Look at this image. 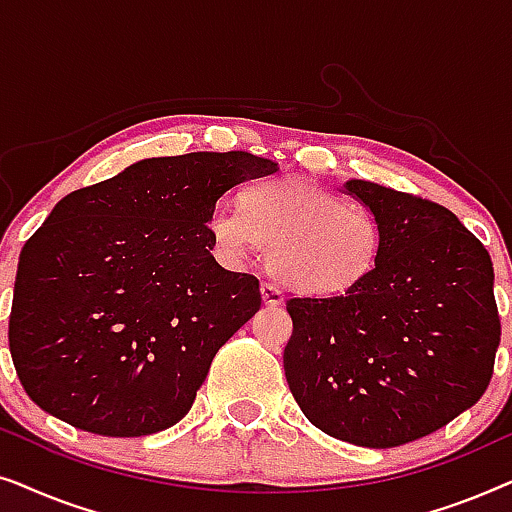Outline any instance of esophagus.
Listing matches in <instances>:
<instances>
[{
    "instance_id": "obj_1",
    "label": "esophagus",
    "mask_w": 512,
    "mask_h": 512,
    "mask_svg": "<svg viewBox=\"0 0 512 512\" xmlns=\"http://www.w3.org/2000/svg\"><path fill=\"white\" fill-rule=\"evenodd\" d=\"M261 293H263V300H265V305H268V307H277V305H282L284 293H282V289H279L277 284H272V282H263V284H261Z\"/></svg>"
}]
</instances>
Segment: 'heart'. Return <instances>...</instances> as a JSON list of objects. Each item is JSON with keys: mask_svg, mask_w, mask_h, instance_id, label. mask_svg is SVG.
Instances as JSON below:
<instances>
[{"mask_svg": "<svg viewBox=\"0 0 512 512\" xmlns=\"http://www.w3.org/2000/svg\"><path fill=\"white\" fill-rule=\"evenodd\" d=\"M216 249L242 258L268 244V265L291 289L340 296L375 270L382 249L380 221L305 179L254 184L240 209L219 202L207 216Z\"/></svg>", "mask_w": 512, "mask_h": 512, "instance_id": "1", "label": "heart"}]
</instances>
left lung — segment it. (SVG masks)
I'll use <instances>...</instances> for the list:
<instances>
[{
    "label": "left lung",
    "instance_id": "1",
    "mask_svg": "<svg viewBox=\"0 0 512 512\" xmlns=\"http://www.w3.org/2000/svg\"><path fill=\"white\" fill-rule=\"evenodd\" d=\"M382 228L375 270L340 296H291L286 382L328 436L398 447L443 429L485 394L501 319L492 258L450 209L347 181Z\"/></svg>",
    "mask_w": 512,
    "mask_h": 512
}]
</instances>
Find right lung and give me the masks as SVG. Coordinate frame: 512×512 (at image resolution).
Here are the masks:
<instances>
[{
    "instance_id": "obj_1",
    "label": "right lung",
    "mask_w": 512,
    "mask_h": 512,
    "mask_svg": "<svg viewBox=\"0 0 512 512\" xmlns=\"http://www.w3.org/2000/svg\"><path fill=\"white\" fill-rule=\"evenodd\" d=\"M247 151L149 158L62 198L20 251L9 317L18 380L41 410L111 438L174 426L216 352L261 307L258 279L214 261L207 216Z\"/></svg>"
}]
</instances>
